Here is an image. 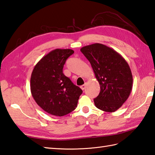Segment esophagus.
I'll use <instances>...</instances> for the list:
<instances>
[{"label":"esophagus","mask_w":155,"mask_h":155,"mask_svg":"<svg viewBox=\"0 0 155 155\" xmlns=\"http://www.w3.org/2000/svg\"><path fill=\"white\" fill-rule=\"evenodd\" d=\"M85 87H86V84H84V85H82L80 87H81V89H82V90H84V89H85Z\"/></svg>","instance_id":"34e87169"}]
</instances>
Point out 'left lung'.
<instances>
[{
  "mask_svg": "<svg viewBox=\"0 0 155 155\" xmlns=\"http://www.w3.org/2000/svg\"><path fill=\"white\" fill-rule=\"evenodd\" d=\"M80 50L100 85L99 94L94 99L96 107L105 112L117 111L132 90L133 75L128 63L117 51L102 44L85 46Z\"/></svg>",
  "mask_w": 155,
  "mask_h": 155,
  "instance_id": "left-lung-1",
  "label": "left lung"
}]
</instances>
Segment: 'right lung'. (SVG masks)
<instances>
[{
	"mask_svg": "<svg viewBox=\"0 0 155 155\" xmlns=\"http://www.w3.org/2000/svg\"><path fill=\"white\" fill-rule=\"evenodd\" d=\"M74 51L55 49L34 68L30 90L36 104L48 113L61 117L73 111L82 90L63 74L64 65Z\"/></svg>",
	"mask_w": 155,
	"mask_h": 155,
	"instance_id": "1",
	"label": "right lung"
}]
</instances>
